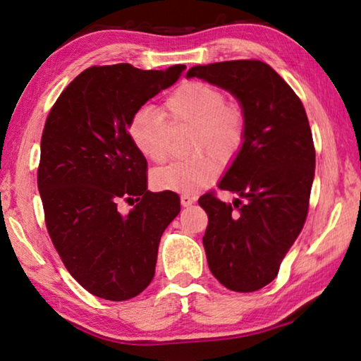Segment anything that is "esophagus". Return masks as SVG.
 Masks as SVG:
<instances>
[{"label": "esophagus", "mask_w": 361, "mask_h": 361, "mask_svg": "<svg viewBox=\"0 0 361 361\" xmlns=\"http://www.w3.org/2000/svg\"><path fill=\"white\" fill-rule=\"evenodd\" d=\"M180 202H181V206H185V208H186V206H190L195 202V198L188 195V194H183L181 198H180Z\"/></svg>", "instance_id": "34e87169"}]
</instances>
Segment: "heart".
Segmentation results:
<instances>
[{"label":"heart","instance_id":"1","mask_svg":"<svg viewBox=\"0 0 361 361\" xmlns=\"http://www.w3.org/2000/svg\"><path fill=\"white\" fill-rule=\"evenodd\" d=\"M192 126V147L198 155L175 161L152 175L159 190L197 194L217 176V164H229L239 155L247 135V114L240 104L228 102L226 94L208 82L189 80L169 96L161 111L142 106L128 122V135L135 147L152 163H163L169 155L171 128Z\"/></svg>","mask_w":361,"mask_h":361}]
</instances>
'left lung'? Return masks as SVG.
<instances>
[{"label":"left lung","instance_id":"8db88e82","mask_svg":"<svg viewBox=\"0 0 361 361\" xmlns=\"http://www.w3.org/2000/svg\"><path fill=\"white\" fill-rule=\"evenodd\" d=\"M197 78L229 91L247 114L245 142L219 188L233 203L204 194L198 204L209 224L203 247L211 273L233 291H256L278 276L301 233L315 175V147L302 102L260 60L198 65Z\"/></svg>","mask_w":361,"mask_h":361}]
</instances>
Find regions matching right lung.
I'll use <instances>...</instances> for the list:
<instances>
[{
  "instance_id": "1",
  "label": "right lung",
  "mask_w": 361,
  "mask_h": 361,
  "mask_svg": "<svg viewBox=\"0 0 361 361\" xmlns=\"http://www.w3.org/2000/svg\"><path fill=\"white\" fill-rule=\"evenodd\" d=\"M185 68L91 66L46 119L37 172L46 228L66 270L91 295L126 301L155 274L161 235L178 216L180 197L147 190V161L130 140L128 122ZM121 201L137 204L122 214Z\"/></svg>"
}]
</instances>
